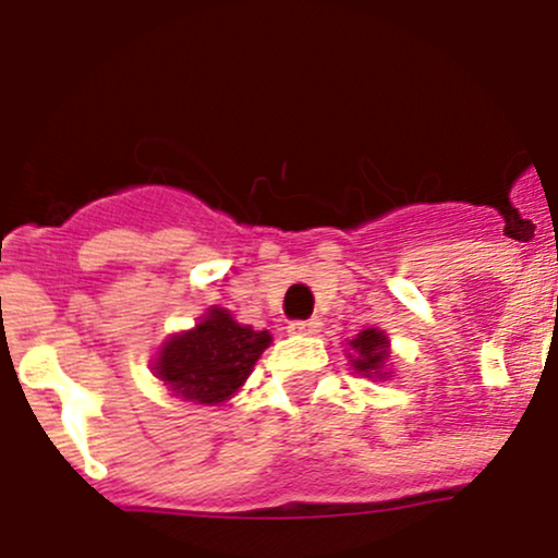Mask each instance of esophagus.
<instances>
[{
	"instance_id": "34e87169",
	"label": "esophagus",
	"mask_w": 558,
	"mask_h": 558,
	"mask_svg": "<svg viewBox=\"0 0 558 558\" xmlns=\"http://www.w3.org/2000/svg\"><path fill=\"white\" fill-rule=\"evenodd\" d=\"M289 335H316L322 329L318 318H302V322H289Z\"/></svg>"
}]
</instances>
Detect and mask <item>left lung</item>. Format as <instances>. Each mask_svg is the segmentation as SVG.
Returning <instances> with one entry per match:
<instances>
[{
    "mask_svg": "<svg viewBox=\"0 0 558 558\" xmlns=\"http://www.w3.org/2000/svg\"><path fill=\"white\" fill-rule=\"evenodd\" d=\"M349 345L356 351V356L351 360L356 371L365 373V376H373V373H376V376H384L381 367L384 362H387V338H384V332H378V329H365V332L356 335Z\"/></svg>",
    "mask_w": 558,
    "mask_h": 558,
    "instance_id": "left-lung-1",
    "label": "left lung"
}]
</instances>
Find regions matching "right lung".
Segmentation results:
<instances>
[{
    "instance_id": "right-lung-1",
    "label": "right lung",
    "mask_w": 558,
    "mask_h": 558,
    "mask_svg": "<svg viewBox=\"0 0 558 558\" xmlns=\"http://www.w3.org/2000/svg\"><path fill=\"white\" fill-rule=\"evenodd\" d=\"M269 332L242 327L229 311L213 307L196 329L171 338L158 356V376L182 398L220 403L251 376L253 365L269 345Z\"/></svg>"
}]
</instances>
